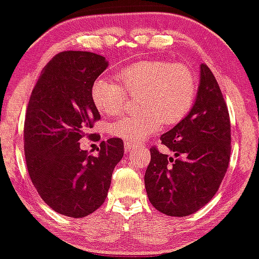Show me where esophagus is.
I'll return each mask as SVG.
<instances>
[{
    "label": "esophagus",
    "instance_id": "1",
    "mask_svg": "<svg viewBox=\"0 0 259 259\" xmlns=\"http://www.w3.org/2000/svg\"><path fill=\"white\" fill-rule=\"evenodd\" d=\"M124 146H125V152H133V151L135 150H140V148H145L144 146H141V145H135V144H132V142H125L124 144Z\"/></svg>",
    "mask_w": 259,
    "mask_h": 259
}]
</instances>
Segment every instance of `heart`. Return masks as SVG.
Here are the masks:
<instances>
[{"mask_svg": "<svg viewBox=\"0 0 259 259\" xmlns=\"http://www.w3.org/2000/svg\"><path fill=\"white\" fill-rule=\"evenodd\" d=\"M117 81L97 79L91 86V100L101 114L117 115L127 96H136L140 109L108 125L111 135L125 141L142 142L162 126L180 123L190 112L197 91L194 72L183 63L142 61L121 68Z\"/></svg>", "mask_w": 259, "mask_h": 259, "instance_id": "b5f03b06", "label": "heart"}]
</instances>
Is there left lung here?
<instances>
[{"mask_svg":"<svg viewBox=\"0 0 259 259\" xmlns=\"http://www.w3.org/2000/svg\"><path fill=\"white\" fill-rule=\"evenodd\" d=\"M160 140L177 158L151 147V162L145 173L148 200L167 215L192 214L217 194L231 152L227 103L206 64H201L200 86L192 109Z\"/></svg>","mask_w":259,"mask_h":259,"instance_id":"left-lung-1","label":"left lung"}]
</instances>
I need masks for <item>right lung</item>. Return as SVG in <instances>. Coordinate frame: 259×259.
<instances>
[{"instance_id":"add662e5","label":"right lung","mask_w":259,"mask_h":259,"mask_svg":"<svg viewBox=\"0 0 259 259\" xmlns=\"http://www.w3.org/2000/svg\"><path fill=\"white\" fill-rule=\"evenodd\" d=\"M108 67L103 56L63 51L44 68L31 92L24 121L26 168L40 197L59 214L84 218L100 208L112 173L123 158V140L100 142L99 156L80 148L101 119L91 86Z\"/></svg>"}]
</instances>
